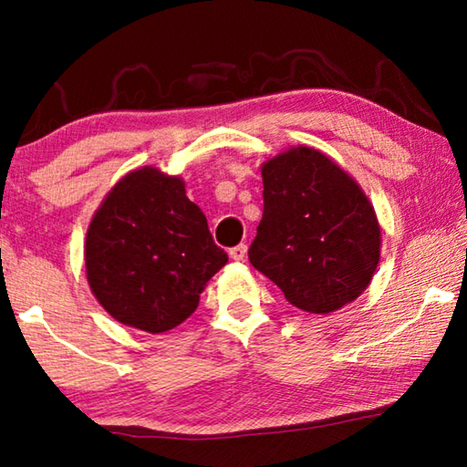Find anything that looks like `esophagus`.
I'll use <instances>...</instances> for the list:
<instances>
[{
    "mask_svg": "<svg viewBox=\"0 0 467 467\" xmlns=\"http://www.w3.org/2000/svg\"><path fill=\"white\" fill-rule=\"evenodd\" d=\"M228 255H231L234 262H243L244 255H247V244H236V247H233L231 251H228Z\"/></svg>",
    "mask_w": 467,
    "mask_h": 467,
    "instance_id": "34e87169",
    "label": "esophagus"
}]
</instances>
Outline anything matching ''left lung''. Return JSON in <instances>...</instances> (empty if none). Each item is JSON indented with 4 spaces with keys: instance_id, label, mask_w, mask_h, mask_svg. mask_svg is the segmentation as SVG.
I'll list each match as a JSON object with an SVG mask.
<instances>
[{
    "instance_id": "obj_1",
    "label": "left lung",
    "mask_w": 467,
    "mask_h": 467,
    "mask_svg": "<svg viewBox=\"0 0 467 467\" xmlns=\"http://www.w3.org/2000/svg\"><path fill=\"white\" fill-rule=\"evenodd\" d=\"M264 216L249 262L306 313H331L373 280L381 228L367 195L315 148L296 146L262 164Z\"/></svg>"
}]
</instances>
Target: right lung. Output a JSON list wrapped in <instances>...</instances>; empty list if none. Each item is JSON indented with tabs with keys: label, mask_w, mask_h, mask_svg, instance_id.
Here are the masks:
<instances>
[{
	"label": "right lung",
	"mask_w": 467,
	"mask_h": 467,
	"mask_svg": "<svg viewBox=\"0 0 467 467\" xmlns=\"http://www.w3.org/2000/svg\"><path fill=\"white\" fill-rule=\"evenodd\" d=\"M86 278L110 317L148 334L177 327L228 262L179 177L154 167L125 175L86 233Z\"/></svg>",
	"instance_id": "obj_1"
}]
</instances>
